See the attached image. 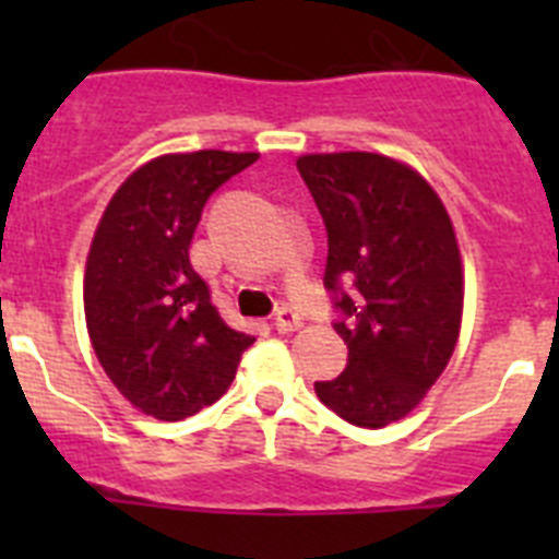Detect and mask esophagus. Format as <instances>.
<instances>
[{
  "label": "esophagus",
  "instance_id": "1",
  "mask_svg": "<svg viewBox=\"0 0 559 559\" xmlns=\"http://www.w3.org/2000/svg\"><path fill=\"white\" fill-rule=\"evenodd\" d=\"M274 328L280 330V333H294V330L302 328V316L296 313V310H290V308H283L280 313H276Z\"/></svg>",
  "mask_w": 559,
  "mask_h": 559
}]
</instances>
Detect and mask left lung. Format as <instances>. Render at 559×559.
I'll return each instance as SVG.
<instances>
[{"instance_id":"left-lung-1","label":"left lung","mask_w":559,"mask_h":559,"mask_svg":"<svg viewBox=\"0 0 559 559\" xmlns=\"http://www.w3.org/2000/svg\"><path fill=\"white\" fill-rule=\"evenodd\" d=\"M296 167L328 226L324 285L349 349L316 394L353 426L383 428L419 406L456 349L464 269L451 215L414 167L383 153H305Z\"/></svg>"}]
</instances>
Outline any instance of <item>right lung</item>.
I'll return each instance as SVG.
<instances>
[{
	"label": "right lung",
	"instance_id": "add662e5",
	"mask_svg": "<svg viewBox=\"0 0 559 559\" xmlns=\"http://www.w3.org/2000/svg\"><path fill=\"white\" fill-rule=\"evenodd\" d=\"M260 153H165L128 176L97 224L83 310L100 367L133 408L162 423L224 397L254 335L237 333L190 263L206 199Z\"/></svg>",
	"mask_w": 559,
	"mask_h": 559
}]
</instances>
